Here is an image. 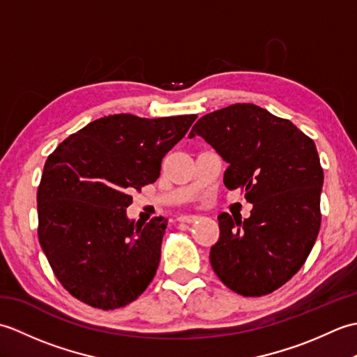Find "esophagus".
I'll return each instance as SVG.
<instances>
[{
  "label": "esophagus",
  "instance_id": "34e87169",
  "mask_svg": "<svg viewBox=\"0 0 357 357\" xmlns=\"http://www.w3.org/2000/svg\"><path fill=\"white\" fill-rule=\"evenodd\" d=\"M178 221H179V222H188V224H192V222L198 221V216H195V215H181V216L178 218Z\"/></svg>",
  "mask_w": 357,
  "mask_h": 357
}]
</instances>
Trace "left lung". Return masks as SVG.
<instances>
[{
  "instance_id": "1",
  "label": "left lung",
  "mask_w": 357,
  "mask_h": 357,
  "mask_svg": "<svg viewBox=\"0 0 357 357\" xmlns=\"http://www.w3.org/2000/svg\"><path fill=\"white\" fill-rule=\"evenodd\" d=\"M229 167L224 184L253 204L250 218L221 213L210 264L234 293L270 294L304 265L321 229L324 170L312 138L255 104H233L198 119Z\"/></svg>"
}]
</instances>
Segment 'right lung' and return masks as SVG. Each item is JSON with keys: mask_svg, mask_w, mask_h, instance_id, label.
I'll return each instance as SVG.
<instances>
[{"mask_svg": "<svg viewBox=\"0 0 357 357\" xmlns=\"http://www.w3.org/2000/svg\"><path fill=\"white\" fill-rule=\"evenodd\" d=\"M198 118L93 121L49 155L38 187V239L56 279L84 304L115 310L142 294L161 259L167 219L128 221L132 192L161 173L162 158Z\"/></svg>", "mask_w": 357, "mask_h": 357, "instance_id": "add662e5", "label": "right lung"}]
</instances>
